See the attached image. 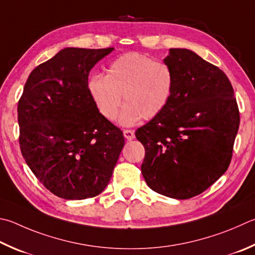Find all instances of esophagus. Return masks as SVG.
<instances>
[{"mask_svg":"<svg viewBox=\"0 0 255 255\" xmlns=\"http://www.w3.org/2000/svg\"><path fill=\"white\" fill-rule=\"evenodd\" d=\"M124 136L127 140H132L133 138H135V132H133V130H129V129H126V130H124Z\"/></svg>","mask_w":255,"mask_h":255,"instance_id":"1","label":"esophagus"}]
</instances>
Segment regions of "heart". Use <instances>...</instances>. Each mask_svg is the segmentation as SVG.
I'll list each match as a JSON object with an SVG mask.
<instances>
[{"label": "heart", "mask_w": 255, "mask_h": 255, "mask_svg": "<svg viewBox=\"0 0 255 255\" xmlns=\"http://www.w3.org/2000/svg\"><path fill=\"white\" fill-rule=\"evenodd\" d=\"M173 87L167 64L137 52L120 55L109 64L107 75H95L88 80V92L106 120L117 117L124 97L127 105L119 118L123 126L157 117L167 106Z\"/></svg>", "instance_id": "1"}]
</instances>
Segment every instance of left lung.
I'll return each mask as SVG.
<instances>
[{"label":"left lung","mask_w":255,"mask_h":255,"mask_svg":"<svg viewBox=\"0 0 255 255\" xmlns=\"http://www.w3.org/2000/svg\"><path fill=\"white\" fill-rule=\"evenodd\" d=\"M174 87L166 108L135 135L143 147L141 174L152 191L187 200L223 175L240 126L232 85L225 73L187 49L164 59Z\"/></svg>","instance_id":"left-lung-1"}]
</instances>
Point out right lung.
Instances as JSON below:
<instances>
[{
  "instance_id": "1",
  "label": "right lung",
  "mask_w": 255,
  "mask_h": 255,
  "mask_svg": "<svg viewBox=\"0 0 255 255\" xmlns=\"http://www.w3.org/2000/svg\"><path fill=\"white\" fill-rule=\"evenodd\" d=\"M114 48H66L30 73L17 105L23 158L44 187L64 200L107 186L124 133L97 109L88 76Z\"/></svg>"
}]
</instances>
